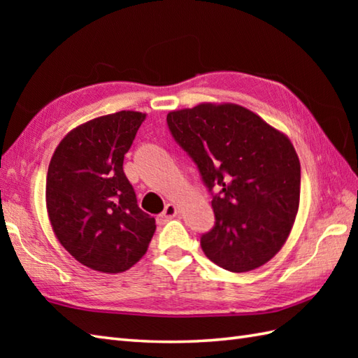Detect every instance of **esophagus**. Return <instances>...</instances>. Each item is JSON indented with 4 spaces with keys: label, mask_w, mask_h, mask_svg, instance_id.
Masks as SVG:
<instances>
[{
    "label": "esophagus",
    "mask_w": 358,
    "mask_h": 358,
    "mask_svg": "<svg viewBox=\"0 0 358 358\" xmlns=\"http://www.w3.org/2000/svg\"><path fill=\"white\" fill-rule=\"evenodd\" d=\"M178 214V209H177V206H175L173 203H167L166 204V208H164V210L162 212V214L158 215V218L162 220V222H167V220H171V218H173L175 215Z\"/></svg>",
    "instance_id": "obj_1"
}]
</instances>
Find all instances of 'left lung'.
Segmentation results:
<instances>
[{"label": "left lung", "mask_w": 358, "mask_h": 358, "mask_svg": "<svg viewBox=\"0 0 358 358\" xmlns=\"http://www.w3.org/2000/svg\"><path fill=\"white\" fill-rule=\"evenodd\" d=\"M167 126L209 191H218L215 226L201 237L204 254L231 272L268 263L300 206V159L287 135L235 103L171 110Z\"/></svg>", "instance_id": "obj_1"}]
</instances>
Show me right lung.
Masks as SVG:
<instances>
[{
    "instance_id": "obj_1",
    "label": "right lung",
    "mask_w": 358,
    "mask_h": 358,
    "mask_svg": "<svg viewBox=\"0 0 358 358\" xmlns=\"http://www.w3.org/2000/svg\"><path fill=\"white\" fill-rule=\"evenodd\" d=\"M146 113L120 110L77 126L59 141L45 178V209L57 240L87 268L118 273L146 254L155 218L136 204L123 171Z\"/></svg>"
}]
</instances>
